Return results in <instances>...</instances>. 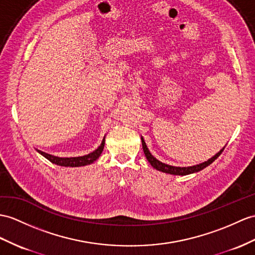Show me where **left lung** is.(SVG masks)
<instances>
[{
	"mask_svg": "<svg viewBox=\"0 0 255 255\" xmlns=\"http://www.w3.org/2000/svg\"><path fill=\"white\" fill-rule=\"evenodd\" d=\"M141 139V145H142V150H144V153L146 156V159L148 160V162L151 164V166L153 167V169H156L160 172H163V173H167V174H172V175H188V174H192V173H197L199 172L201 170H203L204 167H207L208 165H210L211 163L213 162V161H215L217 158H219L221 156V153L223 152V150H224L225 147H223L221 150L215 153L214 156L212 158H210L209 160L204 161V162L202 163H199V164H196V165H191V166H173V165H170V164H165L163 162H161V161H159L158 159L154 158L152 154L150 153V151H149V149L146 145V142L144 140V138H142V136L140 137Z\"/></svg>",
	"mask_w": 255,
	"mask_h": 255,
	"instance_id": "1",
	"label": "left lung"
}]
</instances>
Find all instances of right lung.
I'll use <instances>...</instances> for the list:
<instances>
[{"label":"right lung","mask_w":255,"mask_h":255,"mask_svg":"<svg viewBox=\"0 0 255 255\" xmlns=\"http://www.w3.org/2000/svg\"><path fill=\"white\" fill-rule=\"evenodd\" d=\"M105 137H106V136H104L102 144L99 145L98 148L95 149L94 151H92L89 154H85V156H81V157L61 158V157H56V156H53V154L46 153L44 151L39 150V149H36V151H38L40 154H42L44 158H46L48 161H51V162L54 164H57L60 166H71V167L84 166V165H89L93 163L94 161H96L99 158V156H101L105 147Z\"/></svg>","instance_id":"1"}]
</instances>
